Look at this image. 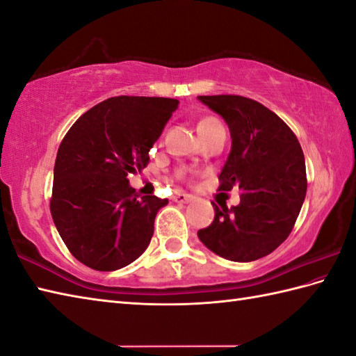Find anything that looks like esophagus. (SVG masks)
Listing matches in <instances>:
<instances>
[{"instance_id":"1","label":"esophagus","mask_w":356,"mask_h":356,"mask_svg":"<svg viewBox=\"0 0 356 356\" xmlns=\"http://www.w3.org/2000/svg\"><path fill=\"white\" fill-rule=\"evenodd\" d=\"M172 200L179 202V204H188V202L193 200V196H190V194H186V193H176L172 196Z\"/></svg>"}]
</instances>
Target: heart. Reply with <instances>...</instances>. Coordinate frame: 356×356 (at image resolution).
I'll return each instance as SVG.
<instances>
[{
  "label": "heart",
  "mask_w": 356,
  "mask_h": 356,
  "mask_svg": "<svg viewBox=\"0 0 356 356\" xmlns=\"http://www.w3.org/2000/svg\"><path fill=\"white\" fill-rule=\"evenodd\" d=\"M218 128H224V127H222V123L216 117L202 118V120L197 124V131H199L200 136H204V134H207V132H210L213 129H218ZM182 176H184V174H182Z\"/></svg>",
  "instance_id": "obj_1"
}]
</instances>
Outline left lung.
<instances>
[{"mask_svg": "<svg viewBox=\"0 0 356 356\" xmlns=\"http://www.w3.org/2000/svg\"><path fill=\"white\" fill-rule=\"evenodd\" d=\"M222 115L232 151L219 174V191L238 186L241 204L214 207L210 227L197 232L213 253L234 262L270 254L289 238L307 191L305 160L295 132L259 102L242 95H200Z\"/></svg>", "mask_w": 356, "mask_h": 356, "instance_id": "obj_1", "label": "left lung"}]
</instances>
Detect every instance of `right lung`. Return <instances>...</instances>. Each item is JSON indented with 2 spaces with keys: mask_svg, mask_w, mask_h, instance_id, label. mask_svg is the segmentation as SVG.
Segmentation results:
<instances>
[{
  "mask_svg": "<svg viewBox=\"0 0 356 356\" xmlns=\"http://www.w3.org/2000/svg\"><path fill=\"white\" fill-rule=\"evenodd\" d=\"M177 104L165 97H111L86 111L61 140L51 214L69 252L86 267H127L149 245L156 214L168 199L138 197L128 176L146 168Z\"/></svg>",
  "mask_w": 356,
  "mask_h": 356,
  "instance_id": "1",
  "label": "right lung"
}]
</instances>
